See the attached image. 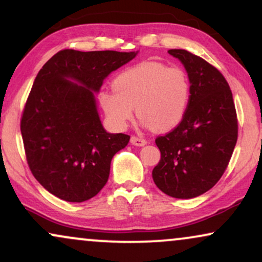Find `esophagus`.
Instances as JSON below:
<instances>
[{
	"label": "esophagus",
	"instance_id": "obj_1",
	"mask_svg": "<svg viewBox=\"0 0 262 262\" xmlns=\"http://www.w3.org/2000/svg\"><path fill=\"white\" fill-rule=\"evenodd\" d=\"M131 143L134 145H138V147H142V145L147 144V139H144L142 137H137V136H132Z\"/></svg>",
	"mask_w": 262,
	"mask_h": 262
}]
</instances>
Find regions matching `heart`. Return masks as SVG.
Wrapping results in <instances>:
<instances>
[{"instance_id": "heart-1", "label": "heart", "mask_w": 262, "mask_h": 262, "mask_svg": "<svg viewBox=\"0 0 262 262\" xmlns=\"http://www.w3.org/2000/svg\"><path fill=\"white\" fill-rule=\"evenodd\" d=\"M189 100L190 80L185 71L159 61L128 67L115 77L113 89L98 94L106 118L117 128L126 127L137 111L145 126L168 131L183 120Z\"/></svg>"}]
</instances>
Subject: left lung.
Segmentation results:
<instances>
[{
    "label": "left lung",
    "instance_id": "1",
    "mask_svg": "<svg viewBox=\"0 0 262 262\" xmlns=\"http://www.w3.org/2000/svg\"><path fill=\"white\" fill-rule=\"evenodd\" d=\"M168 53L188 72L190 100L181 123L155 139L161 159L152 179L166 195L192 199L222 178L238 137V120L229 83L218 69L188 50Z\"/></svg>",
    "mask_w": 262,
    "mask_h": 262
}]
</instances>
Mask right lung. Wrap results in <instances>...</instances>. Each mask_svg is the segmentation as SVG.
Instances as JSON below:
<instances>
[{"label": "right lung", "instance_id": "add662e5", "mask_svg": "<svg viewBox=\"0 0 262 262\" xmlns=\"http://www.w3.org/2000/svg\"><path fill=\"white\" fill-rule=\"evenodd\" d=\"M135 56L134 52L63 49L37 74L20 130L30 171L56 198L83 202L106 185L112 159L126 147L130 136L104 130L94 91Z\"/></svg>", "mask_w": 262, "mask_h": 262}]
</instances>
